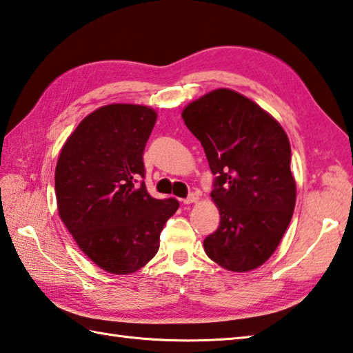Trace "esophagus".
<instances>
[{
  "label": "esophagus",
  "instance_id": "1",
  "mask_svg": "<svg viewBox=\"0 0 353 353\" xmlns=\"http://www.w3.org/2000/svg\"><path fill=\"white\" fill-rule=\"evenodd\" d=\"M199 200V194H196V192H191L188 197L186 199H183L182 201H183V205H191V203H196V201Z\"/></svg>",
  "mask_w": 353,
  "mask_h": 353
}]
</instances>
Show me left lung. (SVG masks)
Wrapping results in <instances>:
<instances>
[{"label":"left lung","instance_id":"left-lung-1","mask_svg":"<svg viewBox=\"0 0 353 353\" xmlns=\"http://www.w3.org/2000/svg\"><path fill=\"white\" fill-rule=\"evenodd\" d=\"M215 176L211 197L220 226L205 252L230 272H250L272 256L291 221L296 182L281 124L232 89H215L182 112Z\"/></svg>","mask_w":353,"mask_h":353}]
</instances>
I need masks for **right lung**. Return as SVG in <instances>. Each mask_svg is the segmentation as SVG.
Listing matches in <instances>:
<instances>
[{"mask_svg":"<svg viewBox=\"0 0 353 353\" xmlns=\"http://www.w3.org/2000/svg\"><path fill=\"white\" fill-rule=\"evenodd\" d=\"M157 114L139 104H108L66 139L56 165L59 215L86 256L114 274L144 267L177 211L176 199H154L144 181V148Z\"/></svg>","mask_w":353,"mask_h":353,"instance_id":"right-lung-1","label":"right lung"}]
</instances>
